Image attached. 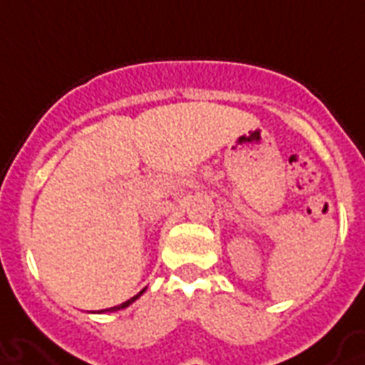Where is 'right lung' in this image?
Here are the masks:
<instances>
[{"label":"right lung","instance_id":"1","mask_svg":"<svg viewBox=\"0 0 365 365\" xmlns=\"http://www.w3.org/2000/svg\"><path fill=\"white\" fill-rule=\"evenodd\" d=\"M140 294H142V292H140ZM140 294H138V295H140ZM138 295H134V297H132V299H128V301H126V303H123V305H119V307H113V309H110V311H117V309H125V307H126V305H130L132 301L136 299Z\"/></svg>","mask_w":365,"mask_h":365}]
</instances>
